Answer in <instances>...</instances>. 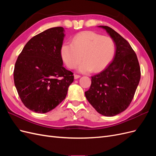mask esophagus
<instances>
[{"mask_svg": "<svg viewBox=\"0 0 156 156\" xmlns=\"http://www.w3.org/2000/svg\"><path fill=\"white\" fill-rule=\"evenodd\" d=\"M79 77H81V75H77V74H75V75H74V79H77L79 78Z\"/></svg>", "mask_w": 156, "mask_h": 156, "instance_id": "esophagus-1", "label": "esophagus"}]
</instances>
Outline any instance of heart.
I'll use <instances>...</instances> for the list:
<instances>
[{"mask_svg":"<svg viewBox=\"0 0 156 156\" xmlns=\"http://www.w3.org/2000/svg\"><path fill=\"white\" fill-rule=\"evenodd\" d=\"M116 44L112 37L103 36L92 31H84L75 35L72 44L64 43L60 55L64 62L70 69L77 67L79 72L89 73L100 72L114 58Z\"/></svg>","mask_w":156,"mask_h":156,"instance_id":"heart-1","label":"heart"}]
</instances>
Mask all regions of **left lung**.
Here are the masks:
<instances>
[{
	"instance_id": "left-lung-1",
	"label": "left lung",
	"mask_w": 156,
	"mask_h": 156,
	"mask_svg": "<svg viewBox=\"0 0 156 156\" xmlns=\"http://www.w3.org/2000/svg\"><path fill=\"white\" fill-rule=\"evenodd\" d=\"M99 27L114 40L116 53L112 62L92 77L85 96L98 112L113 116L125 111L133 100L140 79V68L137 56L127 40L111 27Z\"/></svg>"
}]
</instances>
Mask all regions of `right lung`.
<instances>
[{
	"instance_id": "right-lung-1",
	"label": "right lung",
	"mask_w": 156,
	"mask_h": 156,
	"mask_svg": "<svg viewBox=\"0 0 156 156\" xmlns=\"http://www.w3.org/2000/svg\"><path fill=\"white\" fill-rule=\"evenodd\" d=\"M63 27L51 28L27 42L16 60L14 84L21 100L37 113L53 110L66 96L73 73L63 67Z\"/></svg>"
}]
</instances>
